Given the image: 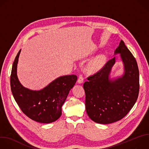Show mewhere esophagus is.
Instances as JSON below:
<instances>
[{"label": "esophagus", "mask_w": 149, "mask_h": 149, "mask_svg": "<svg viewBox=\"0 0 149 149\" xmlns=\"http://www.w3.org/2000/svg\"><path fill=\"white\" fill-rule=\"evenodd\" d=\"M77 81H78V82L79 84H82V83H83V82H84V78L82 77V76L81 75H80L79 76V78H78Z\"/></svg>", "instance_id": "1"}]
</instances>
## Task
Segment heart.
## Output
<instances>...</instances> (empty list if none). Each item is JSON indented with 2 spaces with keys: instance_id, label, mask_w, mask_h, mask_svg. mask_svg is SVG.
Instances as JSON below:
<instances>
[{
  "instance_id": "heart-1",
  "label": "heart",
  "mask_w": 149,
  "mask_h": 149,
  "mask_svg": "<svg viewBox=\"0 0 149 149\" xmlns=\"http://www.w3.org/2000/svg\"><path fill=\"white\" fill-rule=\"evenodd\" d=\"M106 58L104 55L100 54L91 58L86 66L87 71L90 74H94L99 71L104 66Z\"/></svg>"
}]
</instances>
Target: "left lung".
Wrapping results in <instances>:
<instances>
[{
	"mask_svg": "<svg viewBox=\"0 0 149 149\" xmlns=\"http://www.w3.org/2000/svg\"><path fill=\"white\" fill-rule=\"evenodd\" d=\"M120 55L123 74L111 78L116 56L84 84L86 109L94 122L107 124L124 117L136 103L139 92V71L135 58L121 40L114 56Z\"/></svg>",
	"mask_w": 149,
	"mask_h": 149,
	"instance_id": "left-lung-1",
	"label": "left lung"
}]
</instances>
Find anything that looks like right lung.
<instances>
[{
  "label": "right lung",
  "instance_id": "1",
  "mask_svg": "<svg viewBox=\"0 0 149 149\" xmlns=\"http://www.w3.org/2000/svg\"><path fill=\"white\" fill-rule=\"evenodd\" d=\"M21 49L13 62L10 87L13 96L22 112L31 119L41 123H51L62 114V107L77 81L75 75L58 77L40 90L23 86L18 79L17 67Z\"/></svg>",
  "mask_w": 149,
  "mask_h": 149
}]
</instances>
